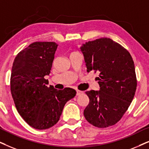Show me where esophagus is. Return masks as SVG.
<instances>
[{
  "label": "esophagus",
  "instance_id": "1",
  "mask_svg": "<svg viewBox=\"0 0 149 149\" xmlns=\"http://www.w3.org/2000/svg\"><path fill=\"white\" fill-rule=\"evenodd\" d=\"M82 93H83V91H80V90H77V91H76V95H80Z\"/></svg>",
  "mask_w": 149,
  "mask_h": 149
}]
</instances>
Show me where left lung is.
Returning <instances> with one entry per match:
<instances>
[{"label":"left lung","mask_w":149,"mask_h":149,"mask_svg":"<svg viewBox=\"0 0 149 149\" xmlns=\"http://www.w3.org/2000/svg\"><path fill=\"white\" fill-rule=\"evenodd\" d=\"M80 52L88 72L100 73L99 91L86 92L89 102L84 118L98 128L114 125L127 111L136 91L133 58L122 45L107 38L82 44Z\"/></svg>","instance_id":"left-lung-1"}]
</instances>
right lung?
Segmentation results:
<instances>
[{"mask_svg":"<svg viewBox=\"0 0 149 149\" xmlns=\"http://www.w3.org/2000/svg\"><path fill=\"white\" fill-rule=\"evenodd\" d=\"M58 45L36 42L15 58L11 74V93L16 109L29 126L47 129L58 122L63 108L76 91L71 88L48 87L45 76L51 73Z\"/></svg>","mask_w":149,"mask_h":149,"instance_id":"add662e5","label":"right lung"}]
</instances>
